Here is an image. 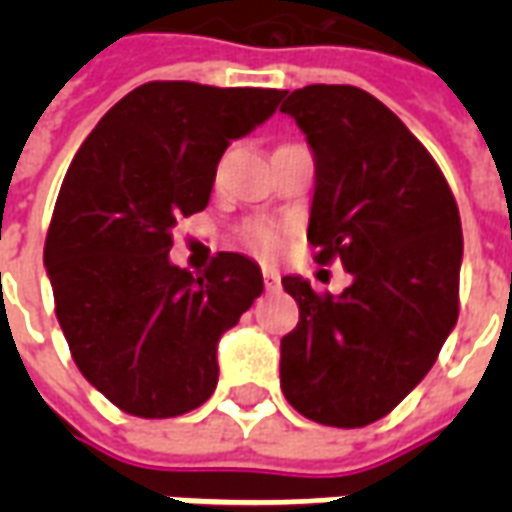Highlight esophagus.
I'll use <instances>...</instances> for the list:
<instances>
[{
    "instance_id": "34e87169",
    "label": "esophagus",
    "mask_w": 512,
    "mask_h": 512,
    "mask_svg": "<svg viewBox=\"0 0 512 512\" xmlns=\"http://www.w3.org/2000/svg\"><path fill=\"white\" fill-rule=\"evenodd\" d=\"M263 285H266V290H279V274L274 271V268H263Z\"/></svg>"
}]
</instances>
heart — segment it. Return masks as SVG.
<instances>
[{
    "mask_svg": "<svg viewBox=\"0 0 512 512\" xmlns=\"http://www.w3.org/2000/svg\"><path fill=\"white\" fill-rule=\"evenodd\" d=\"M244 244L257 252V255H274L282 244V230H279L277 224H268V222H255V224H246L244 233Z\"/></svg>",
    "mask_w": 512,
    "mask_h": 512,
    "instance_id": "b5f03b06",
    "label": "heart"
}]
</instances>
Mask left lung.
I'll use <instances>...</instances> for the list:
<instances>
[{
	"instance_id": "8db88e82",
	"label": "left lung",
	"mask_w": 512,
	"mask_h": 512,
	"mask_svg": "<svg viewBox=\"0 0 512 512\" xmlns=\"http://www.w3.org/2000/svg\"><path fill=\"white\" fill-rule=\"evenodd\" d=\"M285 94L279 112L315 156L307 241L354 282L332 296L282 277L299 323L279 345V384L312 422L365 428L428 376L458 321L461 216L439 164L378 98L351 84Z\"/></svg>"
}]
</instances>
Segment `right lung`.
Instances as JSON below:
<instances>
[{
	"instance_id": "add662e5",
	"label": "right lung",
	"mask_w": 512,
	"mask_h": 512,
	"mask_svg": "<svg viewBox=\"0 0 512 512\" xmlns=\"http://www.w3.org/2000/svg\"><path fill=\"white\" fill-rule=\"evenodd\" d=\"M282 95L147 82L73 156L43 263L73 362L120 411L180 417L213 395L216 345L263 293V274L238 252H219L200 277L172 266V230L208 205L227 145Z\"/></svg>"
}]
</instances>
